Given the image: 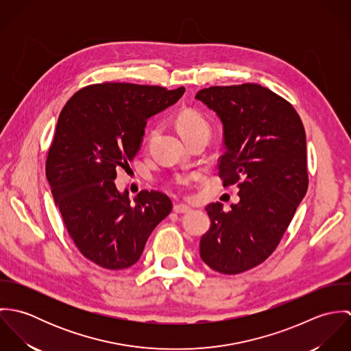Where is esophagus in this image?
Masks as SVG:
<instances>
[{"instance_id":"34e87169","label":"esophagus","mask_w":351,"mask_h":351,"mask_svg":"<svg viewBox=\"0 0 351 351\" xmlns=\"http://www.w3.org/2000/svg\"><path fill=\"white\" fill-rule=\"evenodd\" d=\"M173 210L176 213H188V212H191V208L188 205H184V204H174Z\"/></svg>"}]
</instances>
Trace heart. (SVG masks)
<instances>
[{
  "label": "heart",
  "mask_w": 351,
  "mask_h": 351,
  "mask_svg": "<svg viewBox=\"0 0 351 351\" xmlns=\"http://www.w3.org/2000/svg\"><path fill=\"white\" fill-rule=\"evenodd\" d=\"M176 125L180 132V135L184 138V141H189L201 134L209 135V123L208 120L197 112L196 109H184L178 113L176 119ZM155 135V131H150L145 138V145L150 143L151 138ZM173 184L177 186H184L189 184V177L186 176H177L173 178Z\"/></svg>",
  "instance_id": "b5f03b06"
}]
</instances>
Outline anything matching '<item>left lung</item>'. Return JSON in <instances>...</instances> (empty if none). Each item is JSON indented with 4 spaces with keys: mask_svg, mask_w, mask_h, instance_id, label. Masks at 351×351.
I'll return each instance as SVG.
<instances>
[{
    "mask_svg": "<svg viewBox=\"0 0 351 351\" xmlns=\"http://www.w3.org/2000/svg\"><path fill=\"white\" fill-rule=\"evenodd\" d=\"M196 99L223 123L219 177L241 199L228 212L221 202L205 208L210 228L200 256L219 273L239 274L276 250L306 193L305 131L292 104L256 84L210 86Z\"/></svg>",
    "mask_w": 351,
    "mask_h": 351,
    "instance_id": "obj_1",
    "label": "left lung"
}]
</instances>
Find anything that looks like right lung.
I'll return each instance as SVG.
<instances>
[{
	"mask_svg": "<svg viewBox=\"0 0 351 351\" xmlns=\"http://www.w3.org/2000/svg\"><path fill=\"white\" fill-rule=\"evenodd\" d=\"M184 92V86L104 82L78 90L59 114L46 176L74 245L104 269L136 263L152 230L171 212L162 192L142 191L131 202L114 180L141 149L147 119Z\"/></svg>",
	"mask_w": 351,
	"mask_h": 351,
	"instance_id": "right-lung-1",
	"label": "right lung"
}]
</instances>
